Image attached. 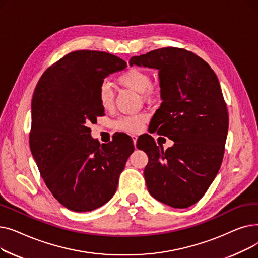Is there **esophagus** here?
Returning a JSON list of instances; mask_svg holds the SVG:
<instances>
[{
    "instance_id": "1",
    "label": "esophagus",
    "mask_w": 258,
    "mask_h": 258,
    "mask_svg": "<svg viewBox=\"0 0 258 258\" xmlns=\"http://www.w3.org/2000/svg\"><path fill=\"white\" fill-rule=\"evenodd\" d=\"M132 139H133L134 145H135V146H136V144H137V139H138V137L136 136V135H132Z\"/></svg>"
}]
</instances>
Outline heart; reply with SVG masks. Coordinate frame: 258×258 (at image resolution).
Returning a JSON list of instances; mask_svg holds the SVG:
<instances>
[{
  "label": "heart",
  "mask_w": 258,
  "mask_h": 258,
  "mask_svg": "<svg viewBox=\"0 0 258 258\" xmlns=\"http://www.w3.org/2000/svg\"><path fill=\"white\" fill-rule=\"evenodd\" d=\"M118 83L132 91L140 93L145 100H154L158 97V89L151 84V76L147 72L136 69H128L118 77ZM98 100L104 110H110L114 105V93L108 84H102L98 90ZM147 120V116L143 113L133 116L120 118L116 123V128L128 133L139 132Z\"/></svg>",
  "instance_id": "heart-1"
}]
</instances>
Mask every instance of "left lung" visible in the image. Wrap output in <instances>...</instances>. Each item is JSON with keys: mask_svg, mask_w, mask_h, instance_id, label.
I'll use <instances>...</instances> for the list:
<instances>
[{"mask_svg": "<svg viewBox=\"0 0 258 258\" xmlns=\"http://www.w3.org/2000/svg\"><path fill=\"white\" fill-rule=\"evenodd\" d=\"M134 64L159 71L162 103L153 127L174 142L166 151L151 136L148 150L137 144L148 156L147 189L165 205L187 208L205 195L224 157L229 118L219 79L205 60L174 47L133 56Z\"/></svg>", "mask_w": 258, "mask_h": 258, "instance_id": "1", "label": "left lung"}]
</instances>
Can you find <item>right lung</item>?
Returning <instances> with one entry per match:
<instances>
[{
	"label": "right lung",
	"instance_id": "right-lung-1",
	"mask_svg": "<svg viewBox=\"0 0 258 258\" xmlns=\"http://www.w3.org/2000/svg\"><path fill=\"white\" fill-rule=\"evenodd\" d=\"M125 68L110 53L74 51L48 68L34 90L30 150L53 197L72 211L110 201L135 150L130 137L100 144L89 127L104 113L98 100L104 78Z\"/></svg>",
	"mask_w": 258,
	"mask_h": 258
}]
</instances>
